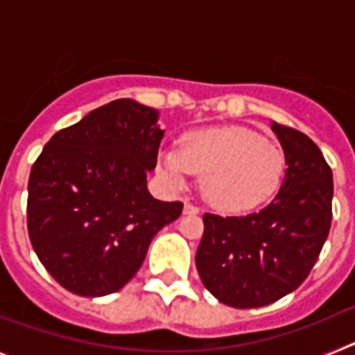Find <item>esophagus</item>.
<instances>
[{
	"instance_id": "1",
	"label": "esophagus",
	"mask_w": 355,
	"mask_h": 355,
	"mask_svg": "<svg viewBox=\"0 0 355 355\" xmlns=\"http://www.w3.org/2000/svg\"><path fill=\"white\" fill-rule=\"evenodd\" d=\"M200 209L197 208V206H193L192 202H184V213H187V215H197Z\"/></svg>"
}]
</instances>
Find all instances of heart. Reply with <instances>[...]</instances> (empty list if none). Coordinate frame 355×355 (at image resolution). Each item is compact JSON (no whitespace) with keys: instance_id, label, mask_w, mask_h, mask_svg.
Instances as JSON below:
<instances>
[{"instance_id":"b5f03b06","label":"heart","mask_w":355,"mask_h":355,"mask_svg":"<svg viewBox=\"0 0 355 355\" xmlns=\"http://www.w3.org/2000/svg\"><path fill=\"white\" fill-rule=\"evenodd\" d=\"M284 171L283 149L240 126L190 131L180 150L168 149L159 158V174L172 187H183L190 174L202 175V197L225 213L265 205L281 188Z\"/></svg>"}]
</instances>
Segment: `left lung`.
I'll return each mask as SVG.
<instances>
[{"label": "left lung", "instance_id": "8db88e82", "mask_svg": "<svg viewBox=\"0 0 355 355\" xmlns=\"http://www.w3.org/2000/svg\"><path fill=\"white\" fill-rule=\"evenodd\" d=\"M286 156L284 183L270 205L243 216H202L196 254L206 290L236 309L261 307L300 286L332 220V171L307 135L272 124Z\"/></svg>", "mask_w": 355, "mask_h": 355}]
</instances>
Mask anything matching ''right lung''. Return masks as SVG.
Masks as SVG:
<instances>
[{
    "instance_id": "right-lung-1",
    "label": "right lung",
    "mask_w": 355,
    "mask_h": 355,
    "mask_svg": "<svg viewBox=\"0 0 355 355\" xmlns=\"http://www.w3.org/2000/svg\"><path fill=\"white\" fill-rule=\"evenodd\" d=\"M133 99L92 110L56 131L28 180L31 247L56 283L81 297L115 293L146 259L150 240L183 202L147 192L163 130Z\"/></svg>"
}]
</instances>
